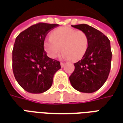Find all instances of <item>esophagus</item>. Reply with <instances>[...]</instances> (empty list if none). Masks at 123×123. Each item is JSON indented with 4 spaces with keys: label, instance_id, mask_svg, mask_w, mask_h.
<instances>
[{
    "label": "esophagus",
    "instance_id": "1",
    "mask_svg": "<svg viewBox=\"0 0 123 123\" xmlns=\"http://www.w3.org/2000/svg\"><path fill=\"white\" fill-rule=\"evenodd\" d=\"M60 65H61V66L63 68V67L64 66V65H65V63H63V62H61V63H60Z\"/></svg>",
    "mask_w": 123,
    "mask_h": 123
}]
</instances>
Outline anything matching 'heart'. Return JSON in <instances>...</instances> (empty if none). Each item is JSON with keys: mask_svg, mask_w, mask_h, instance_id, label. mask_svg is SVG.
<instances>
[{"mask_svg": "<svg viewBox=\"0 0 123 123\" xmlns=\"http://www.w3.org/2000/svg\"><path fill=\"white\" fill-rule=\"evenodd\" d=\"M88 47V37L82 31H76L64 27L52 32L45 41L44 47L51 58H55L62 51L63 55L70 61L76 62L82 58Z\"/></svg>", "mask_w": 123, "mask_h": 123, "instance_id": "obj_1", "label": "heart"}]
</instances>
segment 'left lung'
Segmentation results:
<instances>
[{"label": "left lung", "instance_id": "left-lung-1", "mask_svg": "<svg viewBox=\"0 0 123 123\" xmlns=\"http://www.w3.org/2000/svg\"><path fill=\"white\" fill-rule=\"evenodd\" d=\"M84 31L88 37V47L82 59L74 63L70 76L72 86L85 93L96 92L108 78L111 67L112 51L108 38L88 25H72Z\"/></svg>", "mask_w": 123, "mask_h": 123}]
</instances>
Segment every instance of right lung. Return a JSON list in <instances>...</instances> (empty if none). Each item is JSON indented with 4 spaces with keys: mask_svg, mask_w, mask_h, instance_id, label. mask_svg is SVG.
Masks as SVG:
<instances>
[{
    "mask_svg": "<svg viewBox=\"0 0 123 123\" xmlns=\"http://www.w3.org/2000/svg\"><path fill=\"white\" fill-rule=\"evenodd\" d=\"M58 25L39 23L18 35L12 49V71L18 84L27 92L40 94L50 88L59 61L51 59L44 50L47 33Z\"/></svg>",
    "mask_w": 123,
    "mask_h": 123,
    "instance_id": "add662e5",
    "label": "right lung"
}]
</instances>
